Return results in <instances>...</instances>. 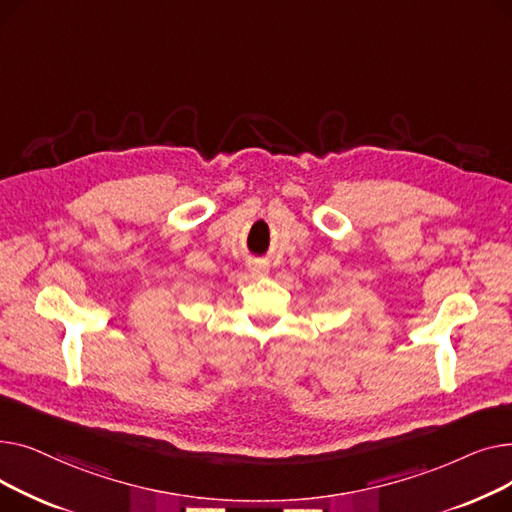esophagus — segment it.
<instances>
[{"label":"esophagus","instance_id":"esophagus-1","mask_svg":"<svg viewBox=\"0 0 512 512\" xmlns=\"http://www.w3.org/2000/svg\"><path fill=\"white\" fill-rule=\"evenodd\" d=\"M247 267H249V272L255 278H261V276L270 274V261H267V259H249Z\"/></svg>","mask_w":512,"mask_h":512}]
</instances>
